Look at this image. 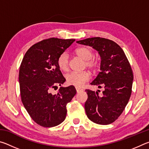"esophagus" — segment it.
<instances>
[{
    "mask_svg": "<svg viewBox=\"0 0 149 149\" xmlns=\"http://www.w3.org/2000/svg\"><path fill=\"white\" fill-rule=\"evenodd\" d=\"M75 89H76L77 93H79L83 91L82 89H81V88H79V87H75Z\"/></svg>",
    "mask_w": 149,
    "mask_h": 149,
    "instance_id": "34e87169",
    "label": "esophagus"
}]
</instances>
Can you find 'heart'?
Wrapping results in <instances>:
<instances>
[{"label":"heart","instance_id":"1","mask_svg":"<svg viewBox=\"0 0 149 149\" xmlns=\"http://www.w3.org/2000/svg\"><path fill=\"white\" fill-rule=\"evenodd\" d=\"M75 53L85 61V65L90 70L95 71L97 68L98 62L93 58L94 53L91 48L88 47H81L75 50ZM57 64L59 68L62 71L68 70V55L66 52H63L60 55L57 60ZM90 74L87 72H71L66 75V82L70 85H74L77 87H81L85 83L89 80Z\"/></svg>","mask_w":149,"mask_h":149}]
</instances>
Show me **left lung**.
Wrapping results in <instances>:
<instances>
[{
	"instance_id": "8db88e82",
	"label": "left lung",
	"mask_w": 149,
	"mask_h": 149,
	"mask_svg": "<svg viewBox=\"0 0 149 149\" xmlns=\"http://www.w3.org/2000/svg\"><path fill=\"white\" fill-rule=\"evenodd\" d=\"M77 42L92 47L101 58L100 72L91 84L102 88V93L85 90L86 114L94 123L110 124L122 114L132 94L133 74L130 62L122 48L112 40L92 37Z\"/></svg>"
}]
</instances>
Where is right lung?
<instances>
[{
  "instance_id": "obj_1",
  "label": "right lung",
  "mask_w": 149,
  "mask_h": 149,
  "mask_svg": "<svg viewBox=\"0 0 149 149\" xmlns=\"http://www.w3.org/2000/svg\"><path fill=\"white\" fill-rule=\"evenodd\" d=\"M75 39L50 38L31 46L25 54L19 72L20 94L23 104L37 124L56 126L66 116V105L76 94L73 85L52 90L65 81L57 64L58 58Z\"/></svg>"
}]
</instances>
